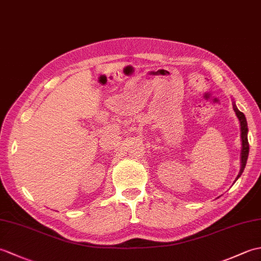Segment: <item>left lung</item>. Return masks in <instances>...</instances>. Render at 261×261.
<instances>
[{"label": "left lung", "instance_id": "1", "mask_svg": "<svg viewBox=\"0 0 261 261\" xmlns=\"http://www.w3.org/2000/svg\"><path fill=\"white\" fill-rule=\"evenodd\" d=\"M233 105V110L237 114V118L239 119V123H240V131H241V154H240V171L239 174H238L236 180H238V178L242 175L243 170H245L246 167V164H247V159H248V154H249V142H248V124H247V120H246V116L242 112H240L239 110H238L236 102L232 103ZM234 180V181H236Z\"/></svg>", "mask_w": 261, "mask_h": 261}]
</instances>
